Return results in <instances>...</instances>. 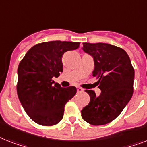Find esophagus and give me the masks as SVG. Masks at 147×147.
Instances as JSON below:
<instances>
[{"instance_id": "1", "label": "esophagus", "mask_w": 147, "mask_h": 147, "mask_svg": "<svg viewBox=\"0 0 147 147\" xmlns=\"http://www.w3.org/2000/svg\"><path fill=\"white\" fill-rule=\"evenodd\" d=\"M77 92H84V89L83 88H77Z\"/></svg>"}]
</instances>
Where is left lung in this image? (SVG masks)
Returning <instances> with one entry per match:
<instances>
[{"mask_svg": "<svg viewBox=\"0 0 147 147\" xmlns=\"http://www.w3.org/2000/svg\"><path fill=\"white\" fill-rule=\"evenodd\" d=\"M82 49L94 58L92 74L101 93L97 97L93 90H85L90 102L81 111L82 117L92 125H105L117 117L132 98L134 69L127 53L120 47L84 42Z\"/></svg>", "mask_w": 147, "mask_h": 147, "instance_id": "obj_1", "label": "left lung"}]
</instances>
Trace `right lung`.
<instances>
[{"mask_svg":"<svg viewBox=\"0 0 147 147\" xmlns=\"http://www.w3.org/2000/svg\"><path fill=\"white\" fill-rule=\"evenodd\" d=\"M80 43L50 41L33 46L20 61L17 69V95L30 117L38 124L53 126L63 117L65 105L76 94L74 86L62 88L53 77L62 72V57Z\"/></svg>","mask_w":147,"mask_h":147,"instance_id":"obj_1","label":"right lung"}]
</instances>
